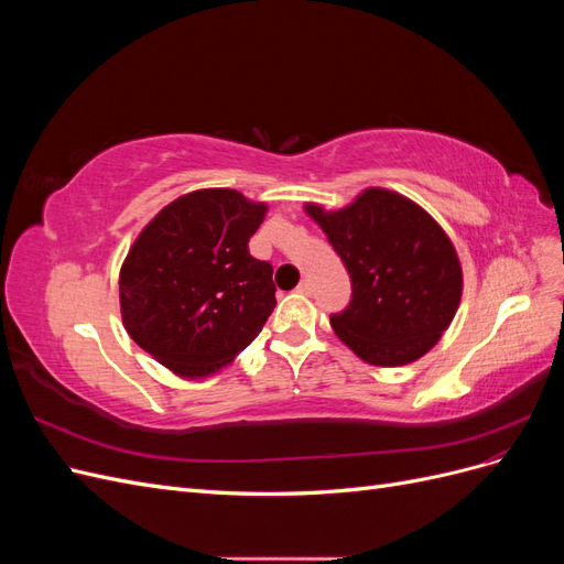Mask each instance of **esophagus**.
Listing matches in <instances>:
<instances>
[{"mask_svg": "<svg viewBox=\"0 0 564 564\" xmlns=\"http://www.w3.org/2000/svg\"><path fill=\"white\" fill-rule=\"evenodd\" d=\"M299 294H313V282L311 280H301V284H299Z\"/></svg>", "mask_w": 564, "mask_h": 564, "instance_id": "1", "label": "esophagus"}]
</instances>
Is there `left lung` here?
Instances as JSON below:
<instances>
[{"mask_svg": "<svg viewBox=\"0 0 564 564\" xmlns=\"http://www.w3.org/2000/svg\"><path fill=\"white\" fill-rule=\"evenodd\" d=\"M305 214L350 272V305L332 315L336 336L373 367L416 362L447 332L464 294L447 232L388 187H367L338 212L308 202Z\"/></svg>", "mask_w": 564, "mask_h": 564, "instance_id": "obj_1", "label": "left lung"}]
</instances>
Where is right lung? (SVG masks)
Listing matches in <instances>:
<instances>
[{"mask_svg": "<svg viewBox=\"0 0 564 564\" xmlns=\"http://www.w3.org/2000/svg\"><path fill=\"white\" fill-rule=\"evenodd\" d=\"M265 212L230 187H204L166 204L131 245L119 270L124 327L176 377L228 367L275 308L272 265L247 247Z\"/></svg>", "mask_w": 564, "mask_h": 564, "instance_id": "right-lung-1", "label": "right lung"}]
</instances>
